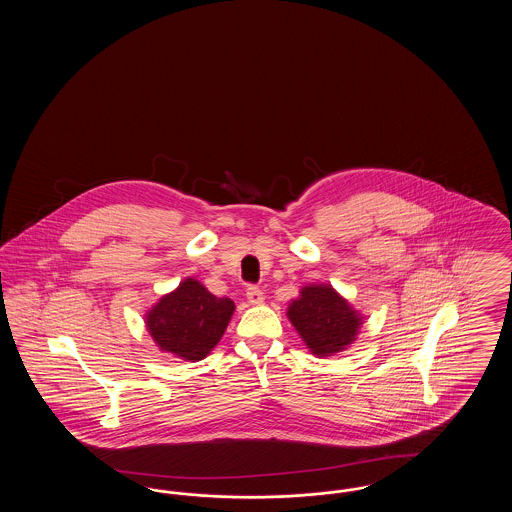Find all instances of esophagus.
I'll list each match as a JSON object with an SVG mask.
<instances>
[{
	"label": "esophagus",
	"instance_id": "obj_1",
	"mask_svg": "<svg viewBox=\"0 0 512 512\" xmlns=\"http://www.w3.org/2000/svg\"><path fill=\"white\" fill-rule=\"evenodd\" d=\"M245 295H247V301H249L251 305H263V301H265V295H263V292H261L259 288H255V286H249Z\"/></svg>",
	"mask_w": 512,
	"mask_h": 512
}]
</instances>
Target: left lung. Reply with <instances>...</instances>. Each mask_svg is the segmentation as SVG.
Returning <instances> with one entry per match:
<instances>
[{"mask_svg": "<svg viewBox=\"0 0 512 512\" xmlns=\"http://www.w3.org/2000/svg\"><path fill=\"white\" fill-rule=\"evenodd\" d=\"M288 318L309 351L317 357H330L345 351L357 340L363 315L330 284H307L292 299Z\"/></svg>", "mask_w": 512, "mask_h": 512, "instance_id": "left-lung-1", "label": "left lung"}]
</instances>
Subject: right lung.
Here are the masks:
<instances>
[{
  "label": "right lung",
  "instance_id": "1",
  "mask_svg": "<svg viewBox=\"0 0 512 512\" xmlns=\"http://www.w3.org/2000/svg\"><path fill=\"white\" fill-rule=\"evenodd\" d=\"M234 309L232 299L217 297L199 280L186 278L147 311L146 328L161 351L195 363L219 343Z\"/></svg>",
  "mask_w": 512,
  "mask_h": 512
}]
</instances>
